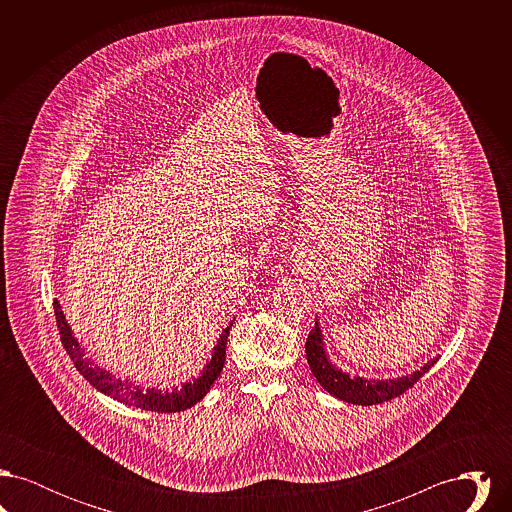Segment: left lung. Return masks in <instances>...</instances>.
Listing matches in <instances>:
<instances>
[{
	"label": "left lung",
	"mask_w": 512,
	"mask_h": 512,
	"mask_svg": "<svg viewBox=\"0 0 512 512\" xmlns=\"http://www.w3.org/2000/svg\"><path fill=\"white\" fill-rule=\"evenodd\" d=\"M305 353H307V361H309V366H311L318 384L330 395L338 397L341 401L353 403V405H380V403H386V401L403 395L405 391L411 390L414 384L438 361V359H434L428 365L422 366L420 370H416L411 376L397 378V380L380 382V380L349 378V374L341 372L328 363V359L324 355L318 326L311 330L309 338L305 341Z\"/></svg>",
	"instance_id": "left-lung-1"
}]
</instances>
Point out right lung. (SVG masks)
Returning a JSON list of instances; mask_svg holds the SVG:
<instances>
[{"mask_svg":"<svg viewBox=\"0 0 512 512\" xmlns=\"http://www.w3.org/2000/svg\"><path fill=\"white\" fill-rule=\"evenodd\" d=\"M53 311H55V322H57V330L63 341V347L67 349L71 361H73L76 370L99 391H103L105 395H111L113 399L126 403V405H134L138 409L151 411V413H180L186 411L190 407H194L197 401H201L207 391L211 390L213 382L220 376V370L224 366L226 359V340L230 334L232 324L222 332L219 345L215 349V355L211 359V363L203 368L201 378H197L194 384H186L182 390L161 391V390H144L140 386H134L130 382H124L121 378H115L113 374H109L107 370L94 365V361L86 359L84 349L78 345V341L74 340L71 326L67 324L65 315L61 311L59 301H53Z\"/></svg>","mask_w":512,"mask_h":512,"instance_id":"1","label":"right lung"}]
</instances>
